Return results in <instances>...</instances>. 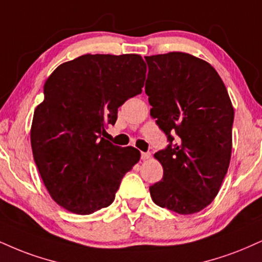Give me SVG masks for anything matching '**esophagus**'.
I'll list each match as a JSON object with an SVG mask.
<instances>
[{
	"label": "esophagus",
	"instance_id": "esophagus-1",
	"mask_svg": "<svg viewBox=\"0 0 262 262\" xmlns=\"http://www.w3.org/2000/svg\"><path fill=\"white\" fill-rule=\"evenodd\" d=\"M151 157L150 152H141V160H149Z\"/></svg>",
	"mask_w": 262,
	"mask_h": 262
}]
</instances>
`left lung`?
Returning a JSON list of instances; mask_svg holds the SVG:
<instances>
[{"label":"left lung","instance_id":"1","mask_svg":"<svg viewBox=\"0 0 262 262\" xmlns=\"http://www.w3.org/2000/svg\"><path fill=\"white\" fill-rule=\"evenodd\" d=\"M145 59L150 113L171 143L154 155L163 178L150 187L151 199L179 215L196 213L212 203L228 171L232 101L216 69L204 59L185 52Z\"/></svg>","mask_w":262,"mask_h":262}]
</instances>
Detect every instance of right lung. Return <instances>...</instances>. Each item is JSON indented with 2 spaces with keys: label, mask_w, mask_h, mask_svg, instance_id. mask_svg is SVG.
Masks as SVG:
<instances>
[{
  "label": "right lung",
  "mask_w": 262,
  "mask_h": 262,
  "mask_svg": "<svg viewBox=\"0 0 262 262\" xmlns=\"http://www.w3.org/2000/svg\"><path fill=\"white\" fill-rule=\"evenodd\" d=\"M146 64L140 55H83L59 64L43 84L34 111V161L53 200L90 215L115 200L123 176L140 160L133 146L103 138L118 107L141 93Z\"/></svg>",
  "instance_id": "right-lung-1"
}]
</instances>
